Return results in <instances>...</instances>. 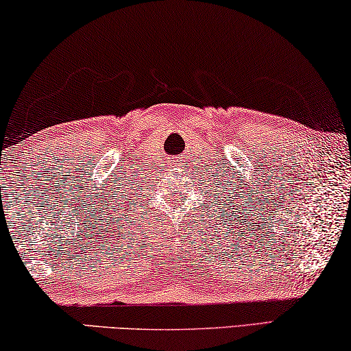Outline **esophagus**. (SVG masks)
<instances>
[{"label":"esophagus","mask_w":351,"mask_h":351,"mask_svg":"<svg viewBox=\"0 0 351 351\" xmlns=\"http://www.w3.org/2000/svg\"><path fill=\"white\" fill-rule=\"evenodd\" d=\"M174 165H176V166H180V162H179V160H176Z\"/></svg>","instance_id":"esophagus-1"}]
</instances>
